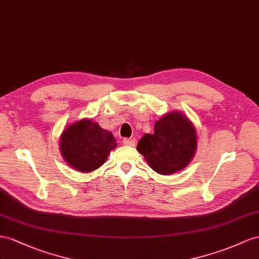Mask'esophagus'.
<instances>
[{
  "mask_svg": "<svg viewBox=\"0 0 259 259\" xmlns=\"http://www.w3.org/2000/svg\"><path fill=\"white\" fill-rule=\"evenodd\" d=\"M122 144L125 146H134L136 144V142L132 141V140H129V139H123Z\"/></svg>",
  "mask_w": 259,
  "mask_h": 259,
  "instance_id": "obj_1",
  "label": "esophagus"
}]
</instances>
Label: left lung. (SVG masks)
<instances>
[{
	"instance_id": "obj_1",
	"label": "left lung",
	"mask_w": 259,
	"mask_h": 259,
	"mask_svg": "<svg viewBox=\"0 0 259 259\" xmlns=\"http://www.w3.org/2000/svg\"><path fill=\"white\" fill-rule=\"evenodd\" d=\"M195 127L181 112H171L155 122L154 134L140 140L137 150L154 171L171 175L186 168L196 152Z\"/></svg>"
}]
</instances>
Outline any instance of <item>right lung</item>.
<instances>
[{
  "label": "right lung",
  "mask_w": 259,
  "mask_h": 259,
  "mask_svg": "<svg viewBox=\"0 0 259 259\" xmlns=\"http://www.w3.org/2000/svg\"><path fill=\"white\" fill-rule=\"evenodd\" d=\"M62 156L68 166L81 172H91L106 161L116 140L112 132L91 119H82L65 128L60 139Z\"/></svg>",
  "instance_id": "obj_1"
}]
</instances>
